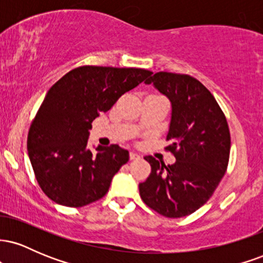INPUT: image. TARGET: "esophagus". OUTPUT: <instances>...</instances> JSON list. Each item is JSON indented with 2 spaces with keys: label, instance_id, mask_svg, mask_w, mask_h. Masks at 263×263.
I'll return each instance as SVG.
<instances>
[{
  "label": "esophagus",
  "instance_id": "1",
  "mask_svg": "<svg viewBox=\"0 0 263 263\" xmlns=\"http://www.w3.org/2000/svg\"><path fill=\"white\" fill-rule=\"evenodd\" d=\"M140 158H141V156L138 155V153H136V152L129 153V159H131V161H137V159H140Z\"/></svg>",
  "mask_w": 263,
  "mask_h": 263
}]
</instances>
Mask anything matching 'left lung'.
<instances>
[{
    "instance_id": "1",
    "label": "left lung",
    "mask_w": 263,
    "mask_h": 263,
    "mask_svg": "<svg viewBox=\"0 0 263 263\" xmlns=\"http://www.w3.org/2000/svg\"><path fill=\"white\" fill-rule=\"evenodd\" d=\"M146 84L171 101L167 149L176 162L165 165L144 157L152 171L138 185L140 195L161 215L183 218L203 206L224 177L231 146L228 121L209 90L190 75L159 71Z\"/></svg>"
}]
</instances>
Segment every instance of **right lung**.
I'll return each mask as SVG.
<instances>
[{
    "instance_id": "1",
    "label": "right lung",
    "mask_w": 263,
    "mask_h": 263,
    "mask_svg": "<svg viewBox=\"0 0 263 263\" xmlns=\"http://www.w3.org/2000/svg\"><path fill=\"white\" fill-rule=\"evenodd\" d=\"M152 71L85 65L73 69L48 90L27 140L37 182L57 204L80 208L104 197L115 174L128 162L117 144L87 148L92 121Z\"/></svg>"
}]
</instances>
